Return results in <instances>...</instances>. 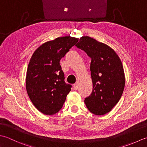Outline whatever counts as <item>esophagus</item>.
I'll return each mask as SVG.
<instances>
[{
  "label": "esophagus",
  "mask_w": 147,
  "mask_h": 147,
  "mask_svg": "<svg viewBox=\"0 0 147 147\" xmlns=\"http://www.w3.org/2000/svg\"><path fill=\"white\" fill-rule=\"evenodd\" d=\"M73 86H74V89H75V90H77V89H78V84H74Z\"/></svg>",
  "instance_id": "1"
}]
</instances>
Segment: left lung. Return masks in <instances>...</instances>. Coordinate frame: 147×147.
<instances>
[{
	"label": "left lung",
	"mask_w": 147,
	"mask_h": 147,
	"mask_svg": "<svg viewBox=\"0 0 147 147\" xmlns=\"http://www.w3.org/2000/svg\"><path fill=\"white\" fill-rule=\"evenodd\" d=\"M76 46L91 58L90 70L92 91L85 98L88 110L103 115L119 102L125 86V76L121 59L108 45L89 36L80 38Z\"/></svg>",
	"instance_id": "1"
}]
</instances>
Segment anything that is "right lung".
Returning <instances> with one entry per match:
<instances>
[{
	"label": "right lung",
	"instance_id": "right-lung-1",
	"mask_svg": "<svg viewBox=\"0 0 147 147\" xmlns=\"http://www.w3.org/2000/svg\"><path fill=\"white\" fill-rule=\"evenodd\" d=\"M77 38L65 36L46 42L36 49L28 66L26 89L32 103L45 115L58 112L71 91L64 81L59 61L76 44Z\"/></svg>",
	"mask_w": 147,
	"mask_h": 147
}]
</instances>
